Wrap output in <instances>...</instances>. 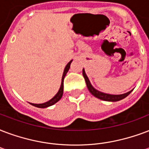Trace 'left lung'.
<instances>
[{
	"label": "left lung",
	"mask_w": 149,
	"mask_h": 149,
	"mask_svg": "<svg viewBox=\"0 0 149 149\" xmlns=\"http://www.w3.org/2000/svg\"><path fill=\"white\" fill-rule=\"evenodd\" d=\"M83 76L84 77L85 81H86V84H87V88H88V90H89L90 92L95 97H97V98H99V99L101 100H103V101H107V102H118V101H120V100L123 99V98H125L127 96H128V95L130 94V92L133 91L132 90V91H130L126 93V94H123V95H109V94H105V93L100 92V91H97L96 89H95V88L92 87V85L91 84L89 79L87 78L86 73H85L84 70H83Z\"/></svg>",
	"instance_id": "1"
}]
</instances>
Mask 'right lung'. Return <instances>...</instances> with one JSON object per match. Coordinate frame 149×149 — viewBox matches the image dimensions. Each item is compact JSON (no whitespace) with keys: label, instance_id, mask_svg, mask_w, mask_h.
I'll use <instances>...</instances> for the list:
<instances>
[{"label":"right lung","instance_id":"obj_1","mask_svg":"<svg viewBox=\"0 0 149 149\" xmlns=\"http://www.w3.org/2000/svg\"><path fill=\"white\" fill-rule=\"evenodd\" d=\"M71 62H72V60L70 61L68 64L66 65V66L64 70V72H63V75H62V83H61V87L59 88V91H58L55 96L54 97H52V99L48 101V102H45V103H43V104H33V103H30L32 105H33V106H36L37 108H47L49 107L51 105H54L55 104L56 102H58L61 99V97H62V95H63V85H64V78L65 77V75H66L67 72L69 71L70 70V64H71Z\"/></svg>","mask_w":149,"mask_h":149}]
</instances>
